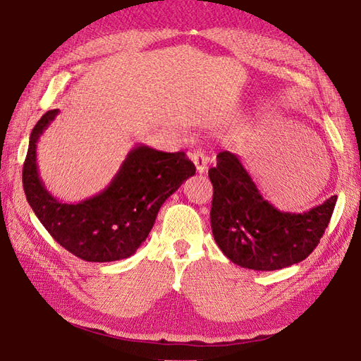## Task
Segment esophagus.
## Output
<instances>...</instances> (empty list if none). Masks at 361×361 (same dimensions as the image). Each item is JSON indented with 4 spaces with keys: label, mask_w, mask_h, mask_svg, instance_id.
Here are the masks:
<instances>
[{
    "label": "esophagus",
    "mask_w": 361,
    "mask_h": 361,
    "mask_svg": "<svg viewBox=\"0 0 361 361\" xmlns=\"http://www.w3.org/2000/svg\"><path fill=\"white\" fill-rule=\"evenodd\" d=\"M189 157H190V160L194 161V164L197 167V172L204 173L206 169H207V163H209L204 152H201V150H198V149H194V150H190V152H189Z\"/></svg>",
    "instance_id": "34e87169"
}]
</instances>
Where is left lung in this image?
Here are the masks:
<instances>
[{"label": "left lung", "mask_w": 361, "mask_h": 361, "mask_svg": "<svg viewBox=\"0 0 361 361\" xmlns=\"http://www.w3.org/2000/svg\"><path fill=\"white\" fill-rule=\"evenodd\" d=\"M209 171L214 186L211 226L215 243L232 263L254 271L297 264L328 228L337 195L306 212L280 211L267 201L235 154H219Z\"/></svg>", "instance_id": "left-lung-1"}]
</instances>
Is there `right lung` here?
I'll use <instances>...</instances> for the list:
<instances>
[{"label": "right lung", "instance_id": "obj_1", "mask_svg": "<svg viewBox=\"0 0 361 361\" xmlns=\"http://www.w3.org/2000/svg\"><path fill=\"white\" fill-rule=\"evenodd\" d=\"M46 112L32 129L23 186L41 224L56 243L94 263L129 258L146 241L164 201L195 173L184 152L167 154L135 142L107 186L78 203H66L39 177V137L58 115Z\"/></svg>", "mask_w": 361, "mask_h": 361}]
</instances>
